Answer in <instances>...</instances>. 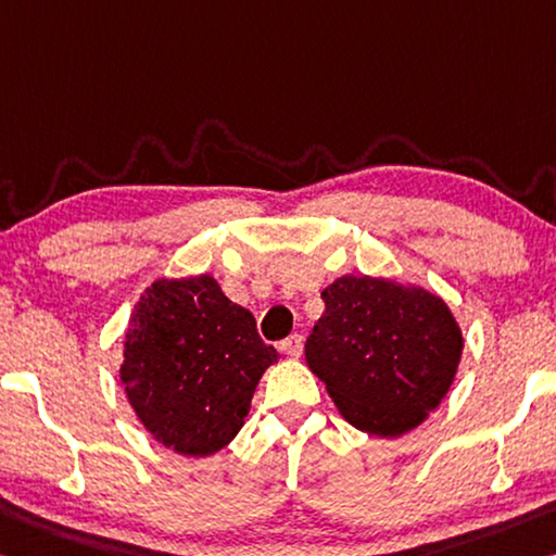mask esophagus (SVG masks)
<instances>
[{
  "instance_id": "obj_1",
  "label": "esophagus",
  "mask_w": 556,
  "mask_h": 556,
  "mask_svg": "<svg viewBox=\"0 0 556 556\" xmlns=\"http://www.w3.org/2000/svg\"><path fill=\"white\" fill-rule=\"evenodd\" d=\"M281 354H287L289 358H299L304 354V337L302 333H294V337H289L281 341Z\"/></svg>"
}]
</instances>
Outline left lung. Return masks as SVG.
Returning <instances> with one entry per match:
<instances>
[{
    "label": "left lung",
    "mask_w": 556,
    "mask_h": 556,
    "mask_svg": "<svg viewBox=\"0 0 556 556\" xmlns=\"http://www.w3.org/2000/svg\"><path fill=\"white\" fill-rule=\"evenodd\" d=\"M326 312L306 339V364L343 420L376 438L410 433L451 391L463 329L420 285L343 275L321 292Z\"/></svg>",
    "instance_id": "1"
}]
</instances>
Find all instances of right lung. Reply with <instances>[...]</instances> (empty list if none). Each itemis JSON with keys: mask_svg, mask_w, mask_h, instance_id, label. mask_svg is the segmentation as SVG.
<instances>
[{"mask_svg": "<svg viewBox=\"0 0 556 556\" xmlns=\"http://www.w3.org/2000/svg\"><path fill=\"white\" fill-rule=\"evenodd\" d=\"M279 351L213 275L157 279L130 314L121 383L136 418L185 457L223 451L244 426L262 374Z\"/></svg>", "mask_w": 556, "mask_h": 556, "instance_id": "1", "label": "right lung"}]
</instances>
